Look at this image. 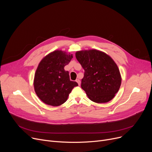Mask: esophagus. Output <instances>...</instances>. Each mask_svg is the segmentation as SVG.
<instances>
[{"label":"esophagus","instance_id":"obj_1","mask_svg":"<svg viewBox=\"0 0 152 152\" xmlns=\"http://www.w3.org/2000/svg\"><path fill=\"white\" fill-rule=\"evenodd\" d=\"M76 81L78 85H79V86H80V80L79 79H77L76 80Z\"/></svg>","mask_w":152,"mask_h":152}]
</instances>
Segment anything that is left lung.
Here are the masks:
<instances>
[{"label": "left lung", "instance_id": "obj_1", "mask_svg": "<svg viewBox=\"0 0 152 152\" xmlns=\"http://www.w3.org/2000/svg\"><path fill=\"white\" fill-rule=\"evenodd\" d=\"M75 55L84 69L81 87L88 98L97 103H107L114 98L122 77L113 59L96 49L80 50Z\"/></svg>", "mask_w": 152, "mask_h": 152}]
</instances>
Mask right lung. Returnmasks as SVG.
<instances>
[{
	"label": "right lung",
	"instance_id": "add662e5",
	"mask_svg": "<svg viewBox=\"0 0 152 152\" xmlns=\"http://www.w3.org/2000/svg\"><path fill=\"white\" fill-rule=\"evenodd\" d=\"M73 54L57 50L45 56L39 62L35 74V92L43 103L53 106L64 104L72 89L78 86L69 79V72L64 67Z\"/></svg>",
	"mask_w": 152,
	"mask_h": 152
}]
</instances>
